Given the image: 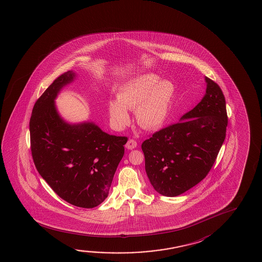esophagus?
<instances>
[{
  "instance_id": "1",
  "label": "esophagus",
  "mask_w": 262,
  "mask_h": 262,
  "mask_svg": "<svg viewBox=\"0 0 262 262\" xmlns=\"http://www.w3.org/2000/svg\"><path fill=\"white\" fill-rule=\"evenodd\" d=\"M126 148L127 149H129V150H133L134 148H136L137 147V142L135 141V140H133V139H130L129 140L127 143H126Z\"/></svg>"
}]
</instances>
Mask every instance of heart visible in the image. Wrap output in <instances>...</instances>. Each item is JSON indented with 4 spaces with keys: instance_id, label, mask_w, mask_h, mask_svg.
<instances>
[{
    "instance_id": "b5f03b06",
    "label": "heart",
    "mask_w": 262,
    "mask_h": 262,
    "mask_svg": "<svg viewBox=\"0 0 262 262\" xmlns=\"http://www.w3.org/2000/svg\"><path fill=\"white\" fill-rule=\"evenodd\" d=\"M176 88L167 79H160L155 74L139 75L120 88L117 99L108 104V113L117 128L129 122L127 110L135 111L139 124L144 129H156L169 116Z\"/></svg>"
}]
</instances>
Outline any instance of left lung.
<instances>
[{"instance_id":"8db88e82","label":"left lung","mask_w":262,"mask_h":262,"mask_svg":"<svg viewBox=\"0 0 262 262\" xmlns=\"http://www.w3.org/2000/svg\"><path fill=\"white\" fill-rule=\"evenodd\" d=\"M206 94L180 122L142 142L145 170L156 192L177 196L200 183L210 171L227 132L226 99L208 77Z\"/></svg>"}]
</instances>
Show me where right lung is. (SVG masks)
<instances>
[{"mask_svg":"<svg viewBox=\"0 0 262 262\" xmlns=\"http://www.w3.org/2000/svg\"><path fill=\"white\" fill-rule=\"evenodd\" d=\"M76 77L71 70L62 74L36 100L31 150L40 176L58 196L93 208L107 198L128 138L110 135L90 121L72 124L59 115L55 99Z\"/></svg>","mask_w":262,"mask_h":262,"instance_id":"add662e5","label":"right lung"}]
</instances>
